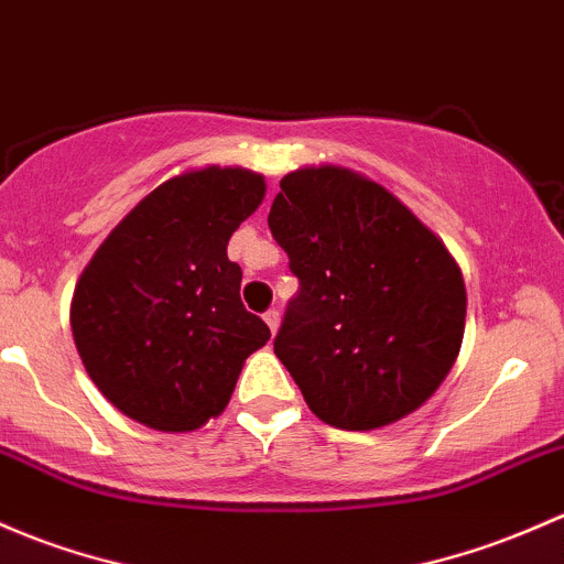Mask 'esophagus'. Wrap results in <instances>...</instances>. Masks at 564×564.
Here are the masks:
<instances>
[{
	"instance_id": "34e87169",
	"label": "esophagus",
	"mask_w": 564,
	"mask_h": 564,
	"mask_svg": "<svg viewBox=\"0 0 564 564\" xmlns=\"http://www.w3.org/2000/svg\"><path fill=\"white\" fill-rule=\"evenodd\" d=\"M264 324H267V327H270L272 335H275L278 327H281V313H278L275 307H272V311H267L264 313Z\"/></svg>"
}]
</instances>
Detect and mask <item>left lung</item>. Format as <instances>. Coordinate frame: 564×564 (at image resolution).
Here are the masks:
<instances>
[{"mask_svg": "<svg viewBox=\"0 0 564 564\" xmlns=\"http://www.w3.org/2000/svg\"><path fill=\"white\" fill-rule=\"evenodd\" d=\"M267 224L300 278L275 357L307 408L351 432L419 411L465 335V281L441 237L381 183L337 164L283 175Z\"/></svg>", "mask_w": 564, "mask_h": 564, "instance_id": "1", "label": "left lung"}]
</instances>
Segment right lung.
Here are the masks:
<instances>
[{"instance_id": "1", "label": "right lung", "mask_w": 564, "mask_h": 564, "mask_svg": "<svg viewBox=\"0 0 564 564\" xmlns=\"http://www.w3.org/2000/svg\"><path fill=\"white\" fill-rule=\"evenodd\" d=\"M264 192V175L246 167L186 170L142 197L86 264L69 305L75 348L123 416L199 430L270 340L242 307V270L227 257Z\"/></svg>"}]
</instances>
